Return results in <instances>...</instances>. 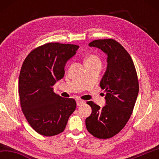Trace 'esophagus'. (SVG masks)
I'll return each instance as SVG.
<instances>
[{
    "mask_svg": "<svg viewBox=\"0 0 159 159\" xmlns=\"http://www.w3.org/2000/svg\"><path fill=\"white\" fill-rule=\"evenodd\" d=\"M85 103V101L84 100H82V99H78L76 100V104L78 106H80L82 105L83 104Z\"/></svg>",
    "mask_w": 159,
    "mask_h": 159,
    "instance_id": "34e87169",
    "label": "esophagus"
}]
</instances>
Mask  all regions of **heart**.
Segmentation results:
<instances>
[{"label": "heart", "mask_w": 159, "mask_h": 159, "mask_svg": "<svg viewBox=\"0 0 159 159\" xmlns=\"http://www.w3.org/2000/svg\"><path fill=\"white\" fill-rule=\"evenodd\" d=\"M85 64L87 68L95 66H102V60L95 54H90L84 59Z\"/></svg>", "instance_id": "heart-1"}]
</instances>
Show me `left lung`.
Instances as JSON below:
<instances>
[{
  "label": "left lung",
  "instance_id": "left-lung-1",
  "mask_svg": "<svg viewBox=\"0 0 159 159\" xmlns=\"http://www.w3.org/2000/svg\"><path fill=\"white\" fill-rule=\"evenodd\" d=\"M89 46L107 55V68L99 83L106 92V105L100 108L93 101L87 102L92 114L85 119V125L95 138L108 139L119 133L130 118L139 93L138 75L130 55L115 40H95Z\"/></svg>",
  "mask_w": 159,
  "mask_h": 159
}]
</instances>
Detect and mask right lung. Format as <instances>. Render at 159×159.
Instances as JSON below:
<instances>
[{
    "label": "right lung",
    "instance_id": "obj_1",
    "mask_svg": "<svg viewBox=\"0 0 159 159\" xmlns=\"http://www.w3.org/2000/svg\"><path fill=\"white\" fill-rule=\"evenodd\" d=\"M79 46L48 43L35 48L25 58L19 78L20 105L32 128L50 137L62 133L76 109L72 98H61L53 85L64 76L66 61Z\"/></svg>",
    "mask_w": 159,
    "mask_h": 159
}]
</instances>
